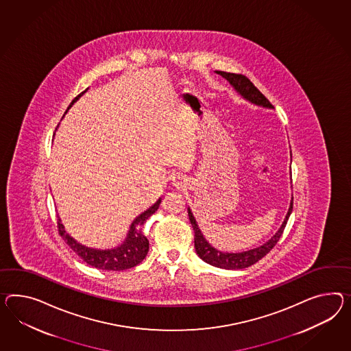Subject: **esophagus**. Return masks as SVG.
Masks as SVG:
<instances>
[{
    "mask_svg": "<svg viewBox=\"0 0 351 351\" xmlns=\"http://www.w3.org/2000/svg\"><path fill=\"white\" fill-rule=\"evenodd\" d=\"M174 182H176V186H177V184H178V183H177V180H174Z\"/></svg>",
    "mask_w": 351,
    "mask_h": 351,
    "instance_id": "1",
    "label": "esophagus"
}]
</instances>
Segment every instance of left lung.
<instances>
[{
  "label": "left lung",
  "mask_w": 351,
  "mask_h": 351,
  "mask_svg": "<svg viewBox=\"0 0 351 351\" xmlns=\"http://www.w3.org/2000/svg\"><path fill=\"white\" fill-rule=\"evenodd\" d=\"M216 73L221 75L224 79L229 81V84L234 88V90L237 91L242 98L248 100L252 104L260 106L263 108H272L269 99L244 75L224 71H216ZM290 180H291V173H290ZM291 211H293V197H291L290 205H289L288 214L285 216L279 230L274 234L267 242L263 243L262 245L256 247L253 250L238 252V253H229V252L219 251V250H216L215 247H213L210 243L207 242L206 238L204 237L201 229L198 228L197 221H196L195 216H193L191 208L189 207V221H191L193 232H195L196 253H197L198 257L201 260L205 261L208 265L220 267V269H225V270H241V269L250 267L252 265H254L256 262H258L261 258H263L276 245V243L279 242L280 237H281V234L287 226L289 216L291 214Z\"/></svg>",
  "instance_id": "left-lung-1"
}]
</instances>
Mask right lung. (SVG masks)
I'll return each instance as SVG.
<instances>
[{"label": "right lung", "instance_id": "obj_1", "mask_svg": "<svg viewBox=\"0 0 351 351\" xmlns=\"http://www.w3.org/2000/svg\"><path fill=\"white\" fill-rule=\"evenodd\" d=\"M86 90L82 91L75 99L72 100L70 107L67 109L71 108L72 104L80 99V97H82ZM160 202H162V197L159 198L153 206L149 207L147 210H145L144 213L136 216L132 224L130 225L126 239L122 244H119L114 248L97 250V248L86 247L77 241H75L70 234L66 233L64 226L61 223L60 217H58V223H57L58 233L64 239V242L69 244V247L71 248L72 251L93 267L107 271L127 270V269L135 267L140 262H143L149 252V241L143 233V226L146 223V220L159 208Z\"/></svg>", "mask_w": 351, "mask_h": 351}]
</instances>
